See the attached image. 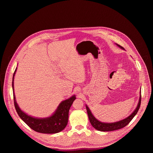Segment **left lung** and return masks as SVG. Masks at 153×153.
<instances>
[{"mask_svg": "<svg viewBox=\"0 0 153 153\" xmlns=\"http://www.w3.org/2000/svg\"><path fill=\"white\" fill-rule=\"evenodd\" d=\"M116 45L117 47H119L120 48L124 50V48L122 47L117 44V43H116ZM140 102H141V91H140V97H139L137 105L135 110H134V111L129 116L125 118L124 119H122L120 121H117L116 122H113V123H105V122H102L99 121L92 114L88 106L86 105L85 106H86V111H87V113H88L90 122L91 125L95 129H96L98 131H112L119 129H121V128L125 127L131 122V120L133 119V117L137 113V111L139 110V108L140 106Z\"/></svg>", "mask_w": 153, "mask_h": 153, "instance_id": "1", "label": "left lung"}]
</instances>
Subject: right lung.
I'll list each match as a JSON object with an SVG mask.
<instances>
[{"instance_id": "add662e5", "label": "right lung", "mask_w": 153, "mask_h": 153, "mask_svg": "<svg viewBox=\"0 0 153 153\" xmlns=\"http://www.w3.org/2000/svg\"><path fill=\"white\" fill-rule=\"evenodd\" d=\"M16 70L17 68L13 74L12 86L14 106L19 117L28 126L36 132L44 134H55L62 131L68 123L69 110L74 100L76 99V96L73 95L70 98L62 101L54 113L49 117L37 118L31 116L21 110L16 100L14 91V79Z\"/></svg>"}]
</instances>
